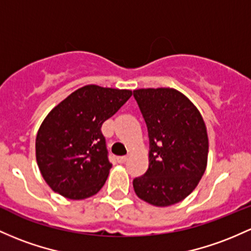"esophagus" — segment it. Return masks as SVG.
<instances>
[{"label":"esophagus","mask_w":251,"mask_h":251,"mask_svg":"<svg viewBox=\"0 0 251 251\" xmlns=\"http://www.w3.org/2000/svg\"><path fill=\"white\" fill-rule=\"evenodd\" d=\"M127 158H128L127 156H120V157H118L117 161L119 162V163H125V162L127 161Z\"/></svg>","instance_id":"obj_1"}]
</instances>
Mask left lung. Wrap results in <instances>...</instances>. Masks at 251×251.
Returning a JSON list of instances; mask_svg holds the SVG:
<instances>
[{
	"mask_svg": "<svg viewBox=\"0 0 251 251\" xmlns=\"http://www.w3.org/2000/svg\"><path fill=\"white\" fill-rule=\"evenodd\" d=\"M148 126L149 169L133 180L137 197L167 207L182 201L207 166L208 137L199 109L173 88L133 90Z\"/></svg>",
	"mask_w": 251,
	"mask_h": 251,
	"instance_id": "1",
	"label": "left lung"
}]
</instances>
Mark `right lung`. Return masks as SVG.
I'll list each match as a JSON object with an SVG mask.
<instances>
[{
  "label": "right lung",
  "mask_w": 251,
  "mask_h": 251,
  "mask_svg": "<svg viewBox=\"0 0 251 251\" xmlns=\"http://www.w3.org/2000/svg\"><path fill=\"white\" fill-rule=\"evenodd\" d=\"M131 95L127 89L84 85L46 115L37 133L35 157L52 191L82 200L102 188L112 163L101 126Z\"/></svg>",
  "instance_id": "add662e5"
}]
</instances>
